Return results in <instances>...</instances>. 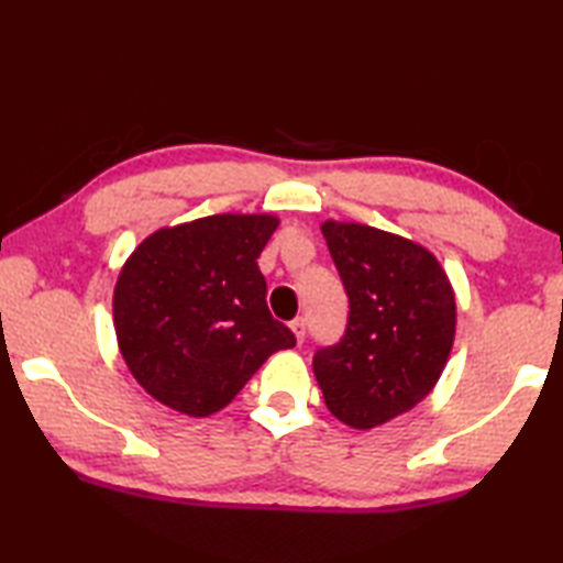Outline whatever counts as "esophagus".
Instances as JSON below:
<instances>
[{
  "instance_id": "obj_1",
  "label": "esophagus",
  "mask_w": 563,
  "mask_h": 563,
  "mask_svg": "<svg viewBox=\"0 0 563 563\" xmlns=\"http://www.w3.org/2000/svg\"><path fill=\"white\" fill-rule=\"evenodd\" d=\"M290 328H292V332H295V338H298V342H302V340H305V328H308V320H305V318H295V320L290 322Z\"/></svg>"
}]
</instances>
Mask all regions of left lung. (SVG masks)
<instances>
[{
  "mask_svg": "<svg viewBox=\"0 0 563 563\" xmlns=\"http://www.w3.org/2000/svg\"><path fill=\"white\" fill-rule=\"evenodd\" d=\"M350 312L335 345L312 357L325 405L369 430L432 393L454 342L456 305L430 251L360 223H322Z\"/></svg>",
  "mask_w": 563,
  "mask_h": 563,
  "instance_id": "obj_1",
  "label": "left lung"
}]
</instances>
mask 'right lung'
Returning <instances> with one entry per match:
<instances>
[{
    "label": "right lung",
    "instance_id": "1",
    "mask_svg": "<svg viewBox=\"0 0 563 563\" xmlns=\"http://www.w3.org/2000/svg\"><path fill=\"white\" fill-rule=\"evenodd\" d=\"M278 218L208 216L141 243L113 290V325L131 375L170 409L208 417L273 352L295 347L265 302L258 255Z\"/></svg>",
    "mask_w": 563,
    "mask_h": 563
}]
</instances>
